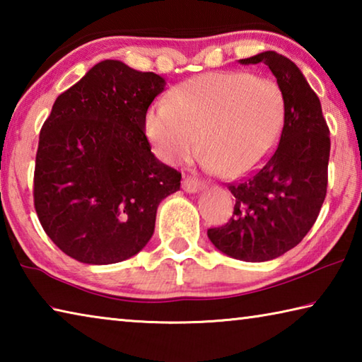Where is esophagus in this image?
<instances>
[{"label": "esophagus", "instance_id": "esophagus-1", "mask_svg": "<svg viewBox=\"0 0 362 362\" xmlns=\"http://www.w3.org/2000/svg\"><path fill=\"white\" fill-rule=\"evenodd\" d=\"M182 188L185 189L187 193H198L204 188V185L201 182L192 179V177H187V179L182 180Z\"/></svg>", "mask_w": 362, "mask_h": 362}]
</instances>
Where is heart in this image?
Here are the masks:
<instances>
[{
	"label": "heart",
	"mask_w": 362,
	"mask_h": 362,
	"mask_svg": "<svg viewBox=\"0 0 362 362\" xmlns=\"http://www.w3.org/2000/svg\"><path fill=\"white\" fill-rule=\"evenodd\" d=\"M284 119L286 97L274 79L216 71L188 79L169 100L153 103L145 134L164 163L187 161L199 145L207 173L240 179L272 156Z\"/></svg>",
	"instance_id": "1"
}]
</instances>
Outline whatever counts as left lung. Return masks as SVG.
Listing matches in <instances>:
<instances>
[{
  "mask_svg": "<svg viewBox=\"0 0 362 362\" xmlns=\"http://www.w3.org/2000/svg\"><path fill=\"white\" fill-rule=\"evenodd\" d=\"M240 64L272 70L286 97L284 127L265 166L228 187L236 198L233 218L207 230V238L236 260L268 262L296 247L316 222L327 189L329 127L320 97L292 60L265 51Z\"/></svg>",
  "mask_w": 362,
  "mask_h": 362,
  "instance_id": "1",
  "label": "left lung"
}]
</instances>
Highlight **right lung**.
<instances>
[{
    "instance_id": "1",
    "label": "right lung",
    "mask_w": 362,
    "mask_h": 362,
    "mask_svg": "<svg viewBox=\"0 0 362 362\" xmlns=\"http://www.w3.org/2000/svg\"><path fill=\"white\" fill-rule=\"evenodd\" d=\"M166 79L121 60H102L60 94L42 124L35 164V209L71 259L110 265L139 254L156 211L182 175L158 161L145 116Z\"/></svg>"
}]
</instances>
